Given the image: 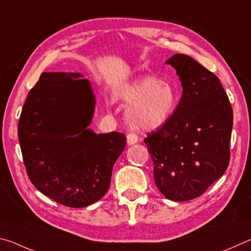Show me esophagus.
I'll use <instances>...</instances> for the list:
<instances>
[{"instance_id": "1", "label": "esophagus", "mask_w": 251, "mask_h": 251, "mask_svg": "<svg viewBox=\"0 0 251 251\" xmlns=\"http://www.w3.org/2000/svg\"><path fill=\"white\" fill-rule=\"evenodd\" d=\"M138 142V137L135 134H128L127 135V145H134Z\"/></svg>"}]
</instances>
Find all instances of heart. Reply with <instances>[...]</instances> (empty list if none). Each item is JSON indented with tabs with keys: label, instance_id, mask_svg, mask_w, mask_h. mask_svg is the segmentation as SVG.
Here are the masks:
<instances>
[{
	"label": "heart",
	"instance_id": "heart-1",
	"mask_svg": "<svg viewBox=\"0 0 251 251\" xmlns=\"http://www.w3.org/2000/svg\"><path fill=\"white\" fill-rule=\"evenodd\" d=\"M115 99L130 105L126 112L127 123L145 133L166 125L178 104L173 84L155 76H145L122 85L115 91Z\"/></svg>",
	"mask_w": 251,
	"mask_h": 251
}]
</instances>
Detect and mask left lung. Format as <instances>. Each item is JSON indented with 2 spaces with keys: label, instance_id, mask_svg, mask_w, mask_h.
I'll return each instance as SVG.
<instances>
[{
  "label": "left lung",
  "instance_id": "obj_1",
  "mask_svg": "<svg viewBox=\"0 0 251 251\" xmlns=\"http://www.w3.org/2000/svg\"><path fill=\"white\" fill-rule=\"evenodd\" d=\"M182 95L165 126L144 139L154 178L169 201H186L205 192L229 164L232 108L219 78L194 58L174 54Z\"/></svg>",
  "mask_w": 251,
  "mask_h": 251
}]
</instances>
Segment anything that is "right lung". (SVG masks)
<instances>
[{
    "instance_id": "add662e5",
    "label": "right lung",
    "mask_w": 251,
    "mask_h": 251,
    "mask_svg": "<svg viewBox=\"0 0 251 251\" xmlns=\"http://www.w3.org/2000/svg\"><path fill=\"white\" fill-rule=\"evenodd\" d=\"M95 105L83 74L42 73L21 113L19 142L29 180L67 207H87L107 193L126 145L124 134L88 128Z\"/></svg>"
}]
</instances>
